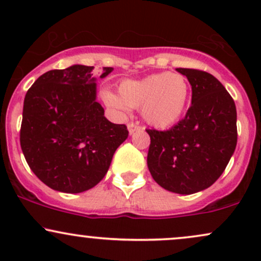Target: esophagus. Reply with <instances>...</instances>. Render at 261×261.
Wrapping results in <instances>:
<instances>
[{"label": "esophagus", "mask_w": 261, "mask_h": 261, "mask_svg": "<svg viewBox=\"0 0 261 261\" xmlns=\"http://www.w3.org/2000/svg\"><path fill=\"white\" fill-rule=\"evenodd\" d=\"M127 130H128V133H130V134H134V133H136V131L141 130V126H139L137 124H134V122H128Z\"/></svg>", "instance_id": "obj_1"}]
</instances>
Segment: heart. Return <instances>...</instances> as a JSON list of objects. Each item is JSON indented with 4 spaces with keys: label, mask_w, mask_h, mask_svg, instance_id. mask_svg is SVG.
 <instances>
[{
    "label": "heart",
    "mask_w": 261,
    "mask_h": 261,
    "mask_svg": "<svg viewBox=\"0 0 261 261\" xmlns=\"http://www.w3.org/2000/svg\"><path fill=\"white\" fill-rule=\"evenodd\" d=\"M190 98V85L180 73H152L140 80H124L119 94L107 91L103 100L108 107L126 113L139 109L148 125L166 128L181 119Z\"/></svg>",
    "instance_id": "heart-1"
}]
</instances>
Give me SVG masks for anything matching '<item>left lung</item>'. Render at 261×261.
<instances>
[{
    "instance_id": "obj_1",
    "label": "left lung",
    "mask_w": 261,
    "mask_h": 261,
    "mask_svg": "<svg viewBox=\"0 0 261 261\" xmlns=\"http://www.w3.org/2000/svg\"><path fill=\"white\" fill-rule=\"evenodd\" d=\"M176 71L190 83L191 107L169 130H146L151 137L147 166L162 188L190 195L211 187L234 153L237 110L229 93L211 73Z\"/></svg>"
}]
</instances>
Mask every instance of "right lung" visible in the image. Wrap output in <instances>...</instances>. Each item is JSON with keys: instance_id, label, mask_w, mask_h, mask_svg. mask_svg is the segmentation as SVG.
<instances>
[{"instance_id": "right-lung-1", "label": "right lung", "mask_w": 261, "mask_h": 261, "mask_svg": "<svg viewBox=\"0 0 261 261\" xmlns=\"http://www.w3.org/2000/svg\"><path fill=\"white\" fill-rule=\"evenodd\" d=\"M93 66L73 65L41 74L27 92L20 147L35 175L56 191L89 190L107 174L116 148L127 139L97 101ZM114 70L103 67L100 79Z\"/></svg>"}]
</instances>
